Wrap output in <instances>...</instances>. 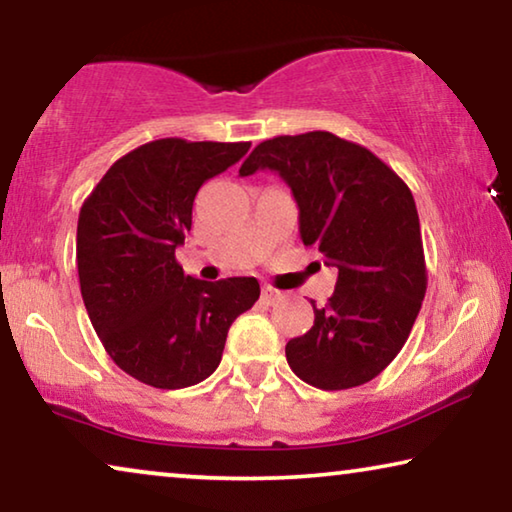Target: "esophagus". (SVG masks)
I'll return each mask as SVG.
<instances>
[{
  "label": "esophagus",
  "mask_w": 512,
  "mask_h": 512,
  "mask_svg": "<svg viewBox=\"0 0 512 512\" xmlns=\"http://www.w3.org/2000/svg\"><path fill=\"white\" fill-rule=\"evenodd\" d=\"M281 298H284V293L277 291V288L263 286V291H261V300L263 302H268V305H274V302H279Z\"/></svg>",
  "instance_id": "34e87169"
}]
</instances>
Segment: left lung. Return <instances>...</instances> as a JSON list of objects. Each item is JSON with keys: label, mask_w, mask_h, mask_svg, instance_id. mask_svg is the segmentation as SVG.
I'll use <instances>...</instances> for the list:
<instances>
[{"label": "left lung", "mask_w": 512, "mask_h": 512, "mask_svg": "<svg viewBox=\"0 0 512 512\" xmlns=\"http://www.w3.org/2000/svg\"><path fill=\"white\" fill-rule=\"evenodd\" d=\"M279 173L300 210V238L337 284L314 325L286 344L295 376L321 390L372 381L409 339L427 291L416 201L395 170L330 131L263 140L240 175Z\"/></svg>", "instance_id": "8db88e82"}]
</instances>
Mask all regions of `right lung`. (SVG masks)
<instances>
[{
	"label": "right lung",
	"mask_w": 512,
	"mask_h": 512,
	"mask_svg": "<svg viewBox=\"0 0 512 512\" xmlns=\"http://www.w3.org/2000/svg\"><path fill=\"white\" fill-rule=\"evenodd\" d=\"M249 147L152 140L117 159L80 207L85 309L115 365L140 383L177 390L205 381L231 323L261 295L254 277L201 281L175 261L198 189Z\"/></svg>",
	"instance_id": "obj_1"
}]
</instances>
